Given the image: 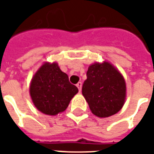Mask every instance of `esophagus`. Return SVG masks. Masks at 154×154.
Segmentation results:
<instances>
[{"mask_svg":"<svg viewBox=\"0 0 154 154\" xmlns=\"http://www.w3.org/2000/svg\"><path fill=\"white\" fill-rule=\"evenodd\" d=\"M76 86H77V87H78V89H79V92H81V87H82V83H81V82H78Z\"/></svg>","mask_w":154,"mask_h":154,"instance_id":"obj_1","label":"esophagus"}]
</instances>
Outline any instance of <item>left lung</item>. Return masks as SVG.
I'll return each instance as SVG.
<instances>
[{
  "mask_svg": "<svg viewBox=\"0 0 154 154\" xmlns=\"http://www.w3.org/2000/svg\"><path fill=\"white\" fill-rule=\"evenodd\" d=\"M82 94L92 114L109 117L122 108L126 98V83L122 74L108 62L89 66Z\"/></svg>",
  "mask_w": 154,
  "mask_h": 154,
  "instance_id": "8db88e82",
  "label": "left lung"
}]
</instances>
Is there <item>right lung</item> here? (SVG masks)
I'll return each instance as SVG.
<instances>
[{"mask_svg":"<svg viewBox=\"0 0 154 154\" xmlns=\"http://www.w3.org/2000/svg\"><path fill=\"white\" fill-rule=\"evenodd\" d=\"M78 88L68 80L56 62H45L34 74L30 95L36 108L45 115L56 116L68 108Z\"/></svg>","mask_w":154,"mask_h":154,"instance_id":"right-lung-1","label":"right lung"}]
</instances>
